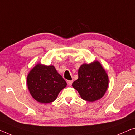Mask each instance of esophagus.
<instances>
[{"mask_svg": "<svg viewBox=\"0 0 135 135\" xmlns=\"http://www.w3.org/2000/svg\"><path fill=\"white\" fill-rule=\"evenodd\" d=\"M67 84H68V86H71V85H72L73 81L72 80H67Z\"/></svg>", "mask_w": 135, "mask_h": 135, "instance_id": "1", "label": "esophagus"}]
</instances>
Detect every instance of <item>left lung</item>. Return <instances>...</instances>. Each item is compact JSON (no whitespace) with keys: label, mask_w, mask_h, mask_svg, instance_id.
<instances>
[{"label":"left lung","mask_w":135,"mask_h":135,"mask_svg":"<svg viewBox=\"0 0 135 135\" xmlns=\"http://www.w3.org/2000/svg\"><path fill=\"white\" fill-rule=\"evenodd\" d=\"M109 85V78L105 70L98 61L83 64L78 70V79L73 83L83 100L95 102L105 94Z\"/></svg>","instance_id":"8db88e82"}]
</instances>
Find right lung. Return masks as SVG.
<instances>
[{
    "label": "right lung",
    "instance_id": "1",
    "mask_svg": "<svg viewBox=\"0 0 135 135\" xmlns=\"http://www.w3.org/2000/svg\"><path fill=\"white\" fill-rule=\"evenodd\" d=\"M29 91L34 99L41 103H49L56 99L67 82L53 65L38 63L27 76Z\"/></svg>",
    "mask_w": 135,
    "mask_h": 135
}]
</instances>
